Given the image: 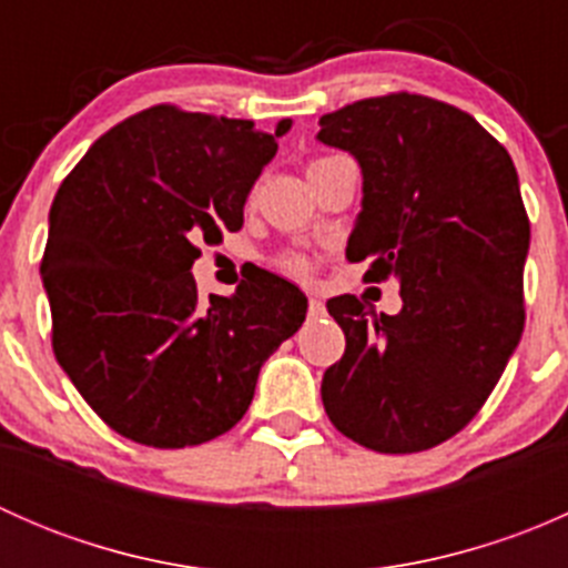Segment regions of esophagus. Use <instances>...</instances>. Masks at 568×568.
Instances as JSON below:
<instances>
[{
  "label": "esophagus",
  "mask_w": 568,
  "mask_h": 568,
  "mask_svg": "<svg viewBox=\"0 0 568 568\" xmlns=\"http://www.w3.org/2000/svg\"><path fill=\"white\" fill-rule=\"evenodd\" d=\"M326 313V307H324V302L318 300V296H311V302H307V316L311 318H321Z\"/></svg>",
  "instance_id": "esophagus-1"
}]
</instances>
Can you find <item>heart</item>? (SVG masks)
I'll list each match as a JSON object with an SVG mask.
<instances>
[{
    "label": "heart",
    "instance_id": "1",
    "mask_svg": "<svg viewBox=\"0 0 568 568\" xmlns=\"http://www.w3.org/2000/svg\"><path fill=\"white\" fill-rule=\"evenodd\" d=\"M321 159H316V162L313 164H318ZM311 164V168H313ZM277 266L283 268V272H288V274H294V277H307V274L313 272V263H311V257H305V255H296V252H288V255H283L277 261Z\"/></svg>",
    "mask_w": 568,
    "mask_h": 568
}]
</instances>
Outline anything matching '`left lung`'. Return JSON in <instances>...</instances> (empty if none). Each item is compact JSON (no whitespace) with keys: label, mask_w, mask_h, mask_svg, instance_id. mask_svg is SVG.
Returning <instances> with one entry per match:
<instances>
[{"label":"left lung","mask_w":568,"mask_h":568,"mask_svg":"<svg viewBox=\"0 0 568 568\" xmlns=\"http://www.w3.org/2000/svg\"><path fill=\"white\" fill-rule=\"evenodd\" d=\"M316 140L363 170L348 261L400 283L398 316L357 296L326 302L346 335L321 379L332 426L379 454H417L459 434L506 371L525 326L530 247L506 148L462 109L393 93L324 114Z\"/></svg>","instance_id":"left-lung-1"}]
</instances>
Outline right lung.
<instances>
[{"instance_id": "add662e5", "label": "right lung", "mask_w": 568, "mask_h": 568, "mask_svg": "<svg viewBox=\"0 0 568 568\" xmlns=\"http://www.w3.org/2000/svg\"><path fill=\"white\" fill-rule=\"evenodd\" d=\"M288 129L151 106L95 140L57 189L40 263L51 346L123 437L186 448L231 432L261 365L305 321V294L274 274L209 302L192 277L197 242L242 231Z\"/></svg>"}]
</instances>
